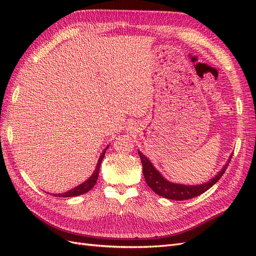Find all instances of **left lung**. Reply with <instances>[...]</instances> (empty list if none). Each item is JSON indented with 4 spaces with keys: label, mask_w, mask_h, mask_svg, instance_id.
Listing matches in <instances>:
<instances>
[{
    "label": "left lung",
    "mask_w": 256,
    "mask_h": 256,
    "mask_svg": "<svg viewBox=\"0 0 256 256\" xmlns=\"http://www.w3.org/2000/svg\"><path fill=\"white\" fill-rule=\"evenodd\" d=\"M138 154H140L143 166V175L145 177L146 184H148V187L156 193V194L162 198L175 200H184L196 198L207 191L209 188H212V186L220 180L223 173L226 172V170L232 159V156H233V154H232L226 166H224L221 168V171L216 175H214L210 180H208L207 182H204L202 184L193 186L168 182L161 175L158 170L152 166V162L147 159L145 154H143L140 150H138Z\"/></svg>",
    "instance_id": "8db88e82"
}]
</instances>
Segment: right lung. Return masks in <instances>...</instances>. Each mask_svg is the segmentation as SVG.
<instances>
[{
	"label": "right lung",
	"mask_w": 256,
	"mask_h": 256,
	"mask_svg": "<svg viewBox=\"0 0 256 256\" xmlns=\"http://www.w3.org/2000/svg\"><path fill=\"white\" fill-rule=\"evenodd\" d=\"M108 147H109V145H108L104 150L102 152V154H100V157L98 159V162H97V166H96V168L94 173L92 174V176L88 178V180H85L84 182L80 184L79 186H76V187L70 189L67 192H64V193H58V194H53L54 196H58V198H72V196H81V194H84V193L88 192L92 187H94L97 180H98V174H99V168L100 166H102V161L104 157L106 154V150H108Z\"/></svg>",
	"instance_id": "1"
}]
</instances>
